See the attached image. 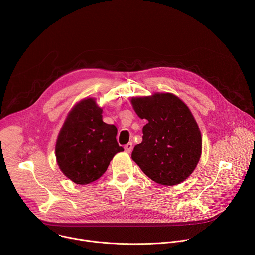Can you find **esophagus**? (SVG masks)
<instances>
[{
    "instance_id": "34e87169",
    "label": "esophagus",
    "mask_w": 255,
    "mask_h": 255,
    "mask_svg": "<svg viewBox=\"0 0 255 255\" xmlns=\"http://www.w3.org/2000/svg\"><path fill=\"white\" fill-rule=\"evenodd\" d=\"M132 148H133V145H132L131 142L128 143V144H126L125 146H124V149H125V151H126L127 153H130V152L132 151Z\"/></svg>"
}]
</instances>
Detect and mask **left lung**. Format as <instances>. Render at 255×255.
Returning <instances> with one entry per match:
<instances>
[{"label":"left lung","mask_w":255,"mask_h":255,"mask_svg":"<svg viewBox=\"0 0 255 255\" xmlns=\"http://www.w3.org/2000/svg\"><path fill=\"white\" fill-rule=\"evenodd\" d=\"M131 104L136 114L147 121L132 159L159 185L183 183L202 154L201 131L189 107L171 93L132 97Z\"/></svg>","instance_id":"obj_1"}]
</instances>
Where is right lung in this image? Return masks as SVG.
Listing matches in <instances>:
<instances>
[{"mask_svg":"<svg viewBox=\"0 0 255 255\" xmlns=\"http://www.w3.org/2000/svg\"><path fill=\"white\" fill-rule=\"evenodd\" d=\"M103 109L86 98L69 111L56 140L55 156L62 173L78 185L100 178L115 154L124 151L115 125L103 121Z\"/></svg>","mask_w":255,"mask_h":255,"instance_id":"obj_1","label":"right lung"}]
</instances>
